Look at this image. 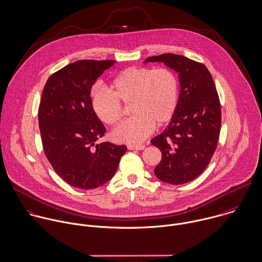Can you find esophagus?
<instances>
[{
	"label": "esophagus",
	"mask_w": 262,
	"mask_h": 262,
	"mask_svg": "<svg viewBox=\"0 0 262 262\" xmlns=\"http://www.w3.org/2000/svg\"><path fill=\"white\" fill-rule=\"evenodd\" d=\"M145 148V145L144 144H129L128 145V149H130V150H134V149H136V150H142V149H144Z\"/></svg>",
	"instance_id": "34e87169"
}]
</instances>
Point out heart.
<instances>
[{
	"label": "heart",
	"mask_w": 262,
	"mask_h": 262,
	"mask_svg": "<svg viewBox=\"0 0 262 262\" xmlns=\"http://www.w3.org/2000/svg\"><path fill=\"white\" fill-rule=\"evenodd\" d=\"M111 92L95 90L91 106L97 118L107 125L117 124L123 117V106L131 103L133 117L113 131L115 140L136 143L146 138L155 126L167 124L174 116L179 100V81L168 68H128L111 83Z\"/></svg>",
	"instance_id": "heart-1"
}]
</instances>
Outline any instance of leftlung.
<instances>
[{"label":"left lung","instance_id":"1","mask_svg":"<svg viewBox=\"0 0 262 262\" xmlns=\"http://www.w3.org/2000/svg\"><path fill=\"white\" fill-rule=\"evenodd\" d=\"M164 63L179 74L180 94L169 126L151 139L162 152L155 174L163 182L181 185L196 179L208 166L221 131V103L213 79L201 63L164 54L144 63Z\"/></svg>","mask_w":262,"mask_h":262}]
</instances>
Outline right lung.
Segmentation results:
<instances>
[{"label":"right lung","instance_id":"obj_1","mask_svg":"<svg viewBox=\"0 0 262 262\" xmlns=\"http://www.w3.org/2000/svg\"><path fill=\"white\" fill-rule=\"evenodd\" d=\"M115 64L113 60H80L48 79L38 107L45 155L55 172L69 185L94 189L116 173L125 145L96 144L105 127L91 106L90 91L96 79Z\"/></svg>","mask_w":262,"mask_h":262}]
</instances>
